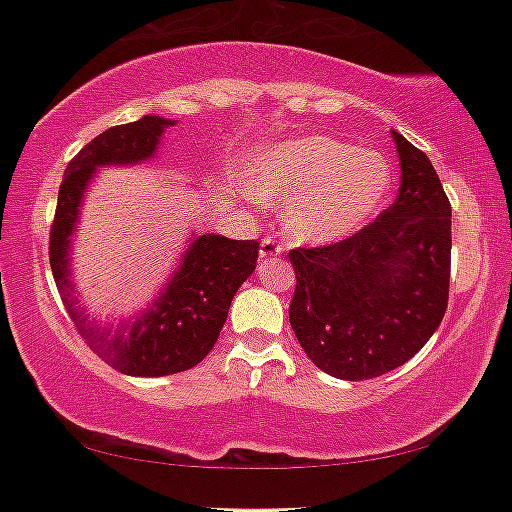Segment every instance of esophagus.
I'll return each instance as SVG.
<instances>
[{"mask_svg": "<svg viewBox=\"0 0 512 512\" xmlns=\"http://www.w3.org/2000/svg\"><path fill=\"white\" fill-rule=\"evenodd\" d=\"M283 243L276 241V236H264L262 239V250H259V255H262L264 259L266 257H278L283 255Z\"/></svg>", "mask_w": 512, "mask_h": 512, "instance_id": "1", "label": "esophagus"}]
</instances>
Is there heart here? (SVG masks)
Instances as JSON below:
<instances>
[{
  "instance_id": "obj_1",
  "label": "heart",
  "mask_w": 512,
  "mask_h": 512,
  "mask_svg": "<svg viewBox=\"0 0 512 512\" xmlns=\"http://www.w3.org/2000/svg\"><path fill=\"white\" fill-rule=\"evenodd\" d=\"M259 199L285 206V229L306 243L341 241L364 227L392 190L390 162L331 136L266 148L250 171Z\"/></svg>"
}]
</instances>
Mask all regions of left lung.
Returning <instances> with one entry per match:
<instances>
[{"mask_svg":"<svg viewBox=\"0 0 512 512\" xmlns=\"http://www.w3.org/2000/svg\"><path fill=\"white\" fill-rule=\"evenodd\" d=\"M401 187L392 206L348 239L290 250V325L329 376H385L420 352L450 294L452 206L429 157L392 132Z\"/></svg>","mask_w":512,"mask_h":512,"instance_id":"1","label":"left lung"}]
</instances>
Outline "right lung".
<instances>
[{"label": "right lung", "instance_id": "1", "mask_svg": "<svg viewBox=\"0 0 512 512\" xmlns=\"http://www.w3.org/2000/svg\"><path fill=\"white\" fill-rule=\"evenodd\" d=\"M167 125L171 122L160 115H143L141 120L95 136L69 162L50 225V269L71 322L104 362L127 376H171L197 366L213 350L227 320L229 304L243 280L255 271L259 255L257 241H232L204 234L192 241L181 271L171 278L153 308L129 325L118 327V331L99 329L74 308L67 253L85 185L95 174V167L102 164L148 160Z\"/></svg>", "mask_w": 512, "mask_h": 512}]
</instances>
